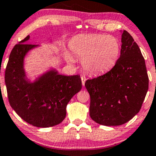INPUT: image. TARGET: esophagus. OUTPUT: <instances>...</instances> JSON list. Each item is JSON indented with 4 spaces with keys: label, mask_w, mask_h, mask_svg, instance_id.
<instances>
[{
    "label": "esophagus",
    "mask_w": 156,
    "mask_h": 156,
    "mask_svg": "<svg viewBox=\"0 0 156 156\" xmlns=\"http://www.w3.org/2000/svg\"><path fill=\"white\" fill-rule=\"evenodd\" d=\"M80 78H81L82 85H83V87H84V84H85V82H86V80H87V78H86V77L83 76H80Z\"/></svg>",
    "instance_id": "obj_1"
}]
</instances>
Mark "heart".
<instances>
[{
	"instance_id": "1",
	"label": "heart",
	"mask_w": 156,
	"mask_h": 156,
	"mask_svg": "<svg viewBox=\"0 0 156 156\" xmlns=\"http://www.w3.org/2000/svg\"><path fill=\"white\" fill-rule=\"evenodd\" d=\"M71 51L77 58L82 60V67L93 75L105 73L117 63L120 53V43L112 35L86 34L76 37L69 44ZM67 62L74 59L69 53H65Z\"/></svg>"
}]
</instances>
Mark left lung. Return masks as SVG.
<instances>
[{
    "label": "left lung",
    "instance_id": "8db88e82",
    "mask_svg": "<svg viewBox=\"0 0 156 156\" xmlns=\"http://www.w3.org/2000/svg\"><path fill=\"white\" fill-rule=\"evenodd\" d=\"M120 31V56L114 67L85 83L90 94V117L105 126L130 120L140 111L148 90L149 79L140 49L128 31Z\"/></svg>",
    "mask_w": 156,
    "mask_h": 156
}]
</instances>
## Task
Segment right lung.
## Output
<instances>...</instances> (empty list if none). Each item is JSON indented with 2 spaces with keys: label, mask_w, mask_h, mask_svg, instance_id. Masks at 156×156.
<instances>
[{
  "label": "right lung",
  "mask_w": 156,
  "mask_h": 156,
  "mask_svg": "<svg viewBox=\"0 0 156 156\" xmlns=\"http://www.w3.org/2000/svg\"><path fill=\"white\" fill-rule=\"evenodd\" d=\"M30 36L16 44L11 52L6 72L9 101L24 121L38 128L60 124L67 114V105L82 87L79 75L64 76L50 68L34 80L28 78L25 58L28 52L39 47L27 43Z\"/></svg>",
  "instance_id": "right-lung-1"
}]
</instances>
